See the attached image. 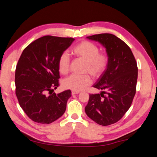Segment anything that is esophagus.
I'll list each match as a JSON object with an SVG mask.
<instances>
[{
	"label": "esophagus",
	"instance_id": "obj_1",
	"mask_svg": "<svg viewBox=\"0 0 157 157\" xmlns=\"http://www.w3.org/2000/svg\"><path fill=\"white\" fill-rule=\"evenodd\" d=\"M79 93H80L79 91H73V90H72V92H71V94H72V95L78 94H79Z\"/></svg>",
	"mask_w": 157,
	"mask_h": 157
}]
</instances>
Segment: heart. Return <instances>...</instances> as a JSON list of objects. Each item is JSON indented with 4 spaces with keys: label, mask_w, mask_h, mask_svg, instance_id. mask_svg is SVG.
<instances>
[{
    "label": "heart",
    "mask_w": 157,
    "mask_h": 157,
    "mask_svg": "<svg viewBox=\"0 0 157 157\" xmlns=\"http://www.w3.org/2000/svg\"><path fill=\"white\" fill-rule=\"evenodd\" d=\"M71 53L76 58L86 61L84 73H90L93 77L98 78L106 71L109 58L106 53L99 52L98 46L93 42L84 40L75 45L71 49ZM58 67L59 73L67 75L70 68V58L66 53L61 54L58 61ZM92 83L88 75H71L64 79L63 87L65 89L80 91Z\"/></svg>",
    "instance_id": "b5f03b06"
}]
</instances>
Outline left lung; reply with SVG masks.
I'll list each match as a JSON object with an SVG mask.
<instances>
[{
  "mask_svg": "<svg viewBox=\"0 0 157 157\" xmlns=\"http://www.w3.org/2000/svg\"><path fill=\"white\" fill-rule=\"evenodd\" d=\"M87 38L105 47L109 62L93 85L102 92L90 94L85 112L97 124L109 126L121 120L132 105L136 91L137 63L130 47L115 35L102 33Z\"/></svg>",
  "mask_w": 157,
  "mask_h": 157,
  "instance_id": "obj_1",
  "label": "left lung"
}]
</instances>
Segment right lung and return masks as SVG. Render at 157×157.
I'll return each instance as SVG.
<instances>
[{
	"instance_id": "right-lung-1",
	"label": "right lung",
	"mask_w": 157,
	"mask_h": 157,
	"mask_svg": "<svg viewBox=\"0 0 157 157\" xmlns=\"http://www.w3.org/2000/svg\"><path fill=\"white\" fill-rule=\"evenodd\" d=\"M74 40L73 38L46 35L23 50L16 69V95L20 107L33 121L50 124L65 113L71 91L56 94L54 90L59 86V57Z\"/></svg>"
}]
</instances>
